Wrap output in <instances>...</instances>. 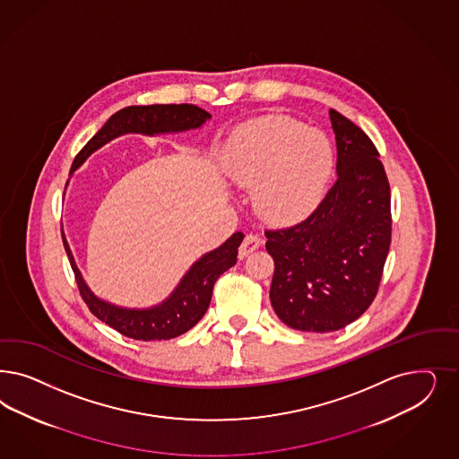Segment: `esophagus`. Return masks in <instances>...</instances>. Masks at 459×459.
Returning <instances> with one entry per match:
<instances>
[{"mask_svg":"<svg viewBox=\"0 0 459 459\" xmlns=\"http://www.w3.org/2000/svg\"><path fill=\"white\" fill-rule=\"evenodd\" d=\"M260 245H262V238L258 237V235H247L245 239H243V243H241V247H239V258L248 256V255L255 252Z\"/></svg>","mask_w":459,"mask_h":459,"instance_id":"esophagus-1","label":"esophagus"}]
</instances>
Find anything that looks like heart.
I'll list each match as a JSON object with an SVG mask.
<instances>
[{
	"instance_id": "b5f03b06",
	"label": "heart",
	"mask_w": 459,
	"mask_h": 459,
	"mask_svg": "<svg viewBox=\"0 0 459 459\" xmlns=\"http://www.w3.org/2000/svg\"><path fill=\"white\" fill-rule=\"evenodd\" d=\"M237 184H256L255 203L268 221L307 218L334 170V148L323 132L290 117H265L239 126L222 152Z\"/></svg>"
}]
</instances>
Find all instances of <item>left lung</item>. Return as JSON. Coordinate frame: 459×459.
I'll use <instances>...</instances> for the list:
<instances>
[{
	"label": "left lung",
	"mask_w": 459,
	"mask_h": 459,
	"mask_svg": "<svg viewBox=\"0 0 459 459\" xmlns=\"http://www.w3.org/2000/svg\"><path fill=\"white\" fill-rule=\"evenodd\" d=\"M338 178L311 216L266 230L275 270L270 302L283 325L329 333L351 325L378 292L392 238L390 186L368 134L329 109Z\"/></svg>",
	"instance_id": "left-lung-1"
}]
</instances>
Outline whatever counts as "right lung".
Wrapping results in <instances>:
<instances>
[{"mask_svg": "<svg viewBox=\"0 0 459 459\" xmlns=\"http://www.w3.org/2000/svg\"><path fill=\"white\" fill-rule=\"evenodd\" d=\"M209 118L211 115L207 111L194 104H152L123 108L108 119L103 128L77 153L71 167V176L92 152L119 134L132 132L143 134H178L195 130ZM243 238L245 235L238 231L233 237L228 238L220 248L203 255L162 304L148 309H126L109 304L91 292L75 265L65 237L62 235L79 292L88 304L89 311L123 336L138 341L172 340L197 325L209 307L214 283L221 273L237 264L238 247L241 245Z\"/></svg>", "mask_w": 459, "mask_h": 459, "instance_id": "add662e5", "label": "right lung"}]
</instances>
